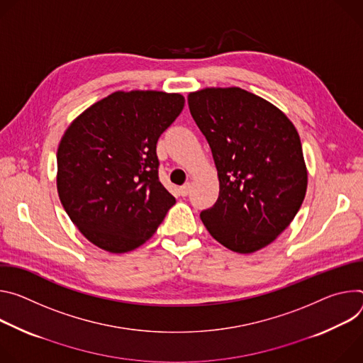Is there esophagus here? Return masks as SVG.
<instances>
[{
	"label": "esophagus",
	"mask_w": 363,
	"mask_h": 363,
	"mask_svg": "<svg viewBox=\"0 0 363 363\" xmlns=\"http://www.w3.org/2000/svg\"><path fill=\"white\" fill-rule=\"evenodd\" d=\"M179 190H180L182 196H187L190 193V190H191V184L190 183H184Z\"/></svg>",
	"instance_id": "obj_1"
}]
</instances>
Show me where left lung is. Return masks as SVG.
Masks as SVG:
<instances>
[{
    "instance_id": "8db88e82",
    "label": "left lung",
    "mask_w": 363,
    "mask_h": 363,
    "mask_svg": "<svg viewBox=\"0 0 363 363\" xmlns=\"http://www.w3.org/2000/svg\"><path fill=\"white\" fill-rule=\"evenodd\" d=\"M219 177L216 203L200 213L209 233L233 252L269 245L297 215L307 190L300 135L287 115L240 88L187 96Z\"/></svg>"
}]
</instances>
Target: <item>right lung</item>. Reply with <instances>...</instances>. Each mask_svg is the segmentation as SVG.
I'll return each mask as SVG.
<instances>
[{
  "label": "right lung",
  "mask_w": 363,
  "mask_h": 363,
  "mask_svg": "<svg viewBox=\"0 0 363 363\" xmlns=\"http://www.w3.org/2000/svg\"><path fill=\"white\" fill-rule=\"evenodd\" d=\"M184 98L118 91L80 113L57 148V193L70 220L112 254L148 240L176 199L158 180L157 141Z\"/></svg>",
  "instance_id": "right-lung-1"
}]
</instances>
